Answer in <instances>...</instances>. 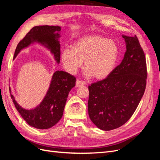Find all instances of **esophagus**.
<instances>
[{
  "label": "esophagus",
  "instance_id": "obj_1",
  "mask_svg": "<svg viewBox=\"0 0 160 160\" xmlns=\"http://www.w3.org/2000/svg\"><path fill=\"white\" fill-rule=\"evenodd\" d=\"M85 84V83L84 81H82L79 79H77L76 81V86L77 87H81L82 85H84Z\"/></svg>",
  "mask_w": 160,
  "mask_h": 160
}]
</instances>
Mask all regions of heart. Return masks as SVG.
Segmentation results:
<instances>
[{"label":"heart","instance_id":"heart-1","mask_svg":"<svg viewBox=\"0 0 160 160\" xmlns=\"http://www.w3.org/2000/svg\"><path fill=\"white\" fill-rule=\"evenodd\" d=\"M118 53L114 41L101 35H90L77 41L72 49L62 50L61 59L65 69L71 74L75 73L85 60L84 75L101 79L112 72Z\"/></svg>","mask_w":160,"mask_h":160}]
</instances>
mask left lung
<instances>
[{
    "mask_svg": "<svg viewBox=\"0 0 160 160\" xmlns=\"http://www.w3.org/2000/svg\"><path fill=\"white\" fill-rule=\"evenodd\" d=\"M126 51L122 62L105 79L88 87L89 118L97 127L110 131L122 126L137 109L146 90V57L136 35H122Z\"/></svg>",
    "mask_w": 160,
    "mask_h": 160,
    "instance_id": "left-lung-1",
    "label": "left lung"
}]
</instances>
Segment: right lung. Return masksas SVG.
<instances>
[{
	"label": "right lung",
	"mask_w": 160,
	"mask_h": 160,
	"mask_svg": "<svg viewBox=\"0 0 160 160\" xmlns=\"http://www.w3.org/2000/svg\"><path fill=\"white\" fill-rule=\"evenodd\" d=\"M61 31L59 26H36L32 27L25 37L18 43L14 59L20 51L29 45L31 42L37 41L45 45L54 55L56 61L60 62L61 45L58 41ZM76 78L68 72L57 71L52 77V81L45 98L35 109L26 110L22 108L11 93V99L21 117L32 127L37 129H49L59 122L61 119L70 90L75 85Z\"/></svg>",
	"instance_id": "right-lung-1"
}]
</instances>
